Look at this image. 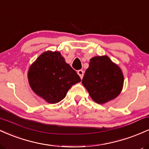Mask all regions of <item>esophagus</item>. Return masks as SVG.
Here are the masks:
<instances>
[{
	"mask_svg": "<svg viewBox=\"0 0 149 149\" xmlns=\"http://www.w3.org/2000/svg\"><path fill=\"white\" fill-rule=\"evenodd\" d=\"M77 73H78V74L79 75L80 78L82 79V78H83V76H84V72H83V70H78V71H77Z\"/></svg>",
	"mask_w": 149,
	"mask_h": 149,
	"instance_id": "1",
	"label": "esophagus"
}]
</instances>
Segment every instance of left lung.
<instances>
[{"mask_svg": "<svg viewBox=\"0 0 149 149\" xmlns=\"http://www.w3.org/2000/svg\"><path fill=\"white\" fill-rule=\"evenodd\" d=\"M82 83L93 101L103 104L114 100L122 91L123 73L108 56H96L90 59Z\"/></svg>", "mask_w": 149, "mask_h": 149, "instance_id": "8db88e82", "label": "left lung"}]
</instances>
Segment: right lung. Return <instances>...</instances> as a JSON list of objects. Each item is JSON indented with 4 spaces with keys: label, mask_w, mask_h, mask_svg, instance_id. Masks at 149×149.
<instances>
[{
    "label": "right lung",
    "mask_w": 149,
    "mask_h": 149,
    "mask_svg": "<svg viewBox=\"0 0 149 149\" xmlns=\"http://www.w3.org/2000/svg\"><path fill=\"white\" fill-rule=\"evenodd\" d=\"M28 80L36 94L49 104L59 102L80 78L58 51L42 53L30 66Z\"/></svg>",
    "instance_id": "obj_1"
}]
</instances>
